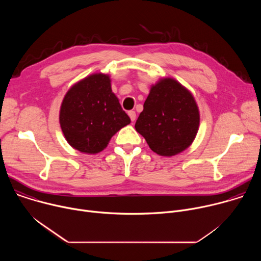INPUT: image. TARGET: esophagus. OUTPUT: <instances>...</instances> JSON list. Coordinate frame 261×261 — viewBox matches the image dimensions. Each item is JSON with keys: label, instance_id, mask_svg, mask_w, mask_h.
<instances>
[{"label": "esophagus", "instance_id": "1", "mask_svg": "<svg viewBox=\"0 0 261 261\" xmlns=\"http://www.w3.org/2000/svg\"><path fill=\"white\" fill-rule=\"evenodd\" d=\"M128 115H129V117H130V119H131L132 122H134V121L136 120V113H135V111L130 110L129 113H128Z\"/></svg>", "mask_w": 261, "mask_h": 261}]
</instances>
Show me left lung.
Wrapping results in <instances>:
<instances>
[{"instance_id": "obj_1", "label": "left lung", "mask_w": 261, "mask_h": 261, "mask_svg": "<svg viewBox=\"0 0 261 261\" xmlns=\"http://www.w3.org/2000/svg\"><path fill=\"white\" fill-rule=\"evenodd\" d=\"M199 127V110L192 94L173 79L151 88L135 129L158 155L171 157L185 151Z\"/></svg>"}]
</instances>
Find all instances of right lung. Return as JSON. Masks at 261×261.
Returning a JSON list of instances; mask_svg holds the SVG:
<instances>
[{
  "instance_id": "1",
  "label": "right lung",
  "mask_w": 261,
  "mask_h": 261,
  "mask_svg": "<svg viewBox=\"0 0 261 261\" xmlns=\"http://www.w3.org/2000/svg\"><path fill=\"white\" fill-rule=\"evenodd\" d=\"M131 123L111 91L106 74L95 73L74 85L60 109V125L68 143L86 154H97L110 138Z\"/></svg>"
}]
</instances>
